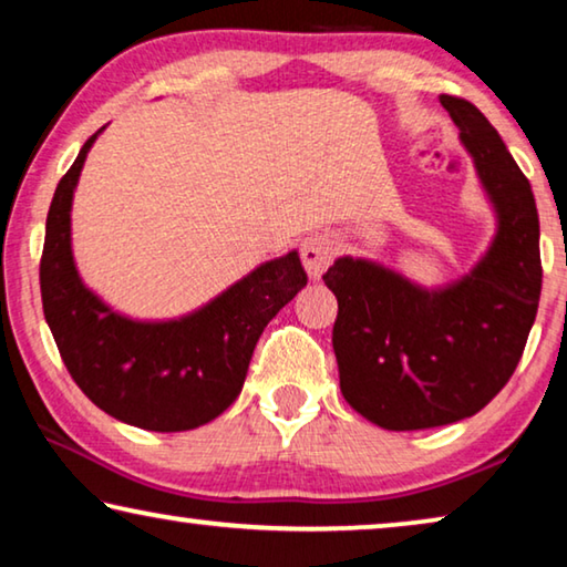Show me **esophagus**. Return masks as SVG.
I'll use <instances>...</instances> for the list:
<instances>
[{
	"label": "esophagus",
	"mask_w": 567,
	"mask_h": 567,
	"mask_svg": "<svg viewBox=\"0 0 567 567\" xmlns=\"http://www.w3.org/2000/svg\"><path fill=\"white\" fill-rule=\"evenodd\" d=\"M338 251V244L331 234H310L308 239H302L300 244V259L306 272L310 275V280H320Z\"/></svg>",
	"instance_id": "obj_1"
}]
</instances>
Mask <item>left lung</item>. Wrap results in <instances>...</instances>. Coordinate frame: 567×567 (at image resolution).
<instances>
[{
    "instance_id": "1",
    "label": "left lung",
    "mask_w": 567,
    "mask_h": 567,
    "mask_svg": "<svg viewBox=\"0 0 567 567\" xmlns=\"http://www.w3.org/2000/svg\"><path fill=\"white\" fill-rule=\"evenodd\" d=\"M441 104L496 214L486 255L443 287L353 257H338L323 275L338 300L341 392L384 430L441 427L484 410L519 364L543 290L529 181L471 101L443 94Z\"/></svg>"
}]
</instances>
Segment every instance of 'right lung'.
Wrapping results in <instances>:
<instances>
[{"instance_id":"add662e5","label":"right lung","mask_w":567,"mask_h":567,"mask_svg":"<svg viewBox=\"0 0 567 567\" xmlns=\"http://www.w3.org/2000/svg\"><path fill=\"white\" fill-rule=\"evenodd\" d=\"M58 183L40 259L42 310L81 392L126 425L181 433L210 422L239 396L269 320L308 275L298 251L269 259L206 306L173 320H134L83 285L71 249L73 190L99 134Z\"/></svg>"}]
</instances>
